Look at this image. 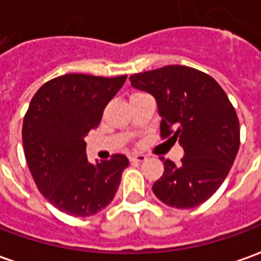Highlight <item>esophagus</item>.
I'll return each instance as SVG.
<instances>
[{"label":"esophagus","mask_w":261,"mask_h":261,"mask_svg":"<svg viewBox=\"0 0 261 261\" xmlns=\"http://www.w3.org/2000/svg\"><path fill=\"white\" fill-rule=\"evenodd\" d=\"M147 159V155L144 153H136V155H131L130 161H134V162H144Z\"/></svg>","instance_id":"34e87169"}]
</instances>
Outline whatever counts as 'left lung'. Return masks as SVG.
I'll use <instances>...</instances> for the list:
<instances>
[{
    "instance_id": "obj_1",
    "label": "left lung",
    "mask_w": 261,
    "mask_h": 261,
    "mask_svg": "<svg viewBox=\"0 0 261 261\" xmlns=\"http://www.w3.org/2000/svg\"><path fill=\"white\" fill-rule=\"evenodd\" d=\"M130 81L156 99L161 137L185 149L180 165L162 158L155 196L180 210L207 201L229 173L241 144L238 114L225 91L213 76L186 65L138 72Z\"/></svg>"
}]
</instances>
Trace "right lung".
Masks as SVG:
<instances>
[{
    "mask_svg": "<svg viewBox=\"0 0 261 261\" xmlns=\"http://www.w3.org/2000/svg\"><path fill=\"white\" fill-rule=\"evenodd\" d=\"M125 78L65 74L32 97L22 127L26 162L39 192L68 215L91 217L108 207L128 166L120 153L91 164L84 141Z\"/></svg>",
    "mask_w": 261,
    "mask_h": 261,
    "instance_id": "obj_1",
    "label": "right lung"
}]
</instances>
